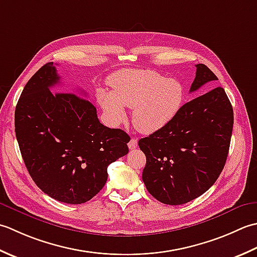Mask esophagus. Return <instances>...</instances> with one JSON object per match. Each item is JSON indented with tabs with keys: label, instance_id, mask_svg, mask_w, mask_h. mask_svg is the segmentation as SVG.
Wrapping results in <instances>:
<instances>
[{
	"label": "esophagus",
	"instance_id": "34e87169",
	"mask_svg": "<svg viewBox=\"0 0 257 257\" xmlns=\"http://www.w3.org/2000/svg\"><path fill=\"white\" fill-rule=\"evenodd\" d=\"M128 148H130V150H134V149L138 148V140H136V139L131 140L128 142Z\"/></svg>",
	"mask_w": 257,
	"mask_h": 257
}]
</instances>
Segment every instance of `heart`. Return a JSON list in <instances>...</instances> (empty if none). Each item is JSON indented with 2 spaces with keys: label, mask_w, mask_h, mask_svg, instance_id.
Listing matches in <instances>:
<instances>
[{
  "label": "heart",
  "mask_w": 257,
  "mask_h": 257,
  "mask_svg": "<svg viewBox=\"0 0 257 257\" xmlns=\"http://www.w3.org/2000/svg\"><path fill=\"white\" fill-rule=\"evenodd\" d=\"M112 92L99 90L97 101L113 123L126 116L124 106L134 108L133 122L141 132L154 133L170 124L185 103V86L152 70H124L109 78Z\"/></svg>",
  "instance_id": "heart-1"
}]
</instances>
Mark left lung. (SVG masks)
Returning a JSON list of instances; mask_svg holds the SVG:
<instances>
[{
    "label": "left lung",
    "instance_id": "left-lung-1",
    "mask_svg": "<svg viewBox=\"0 0 257 257\" xmlns=\"http://www.w3.org/2000/svg\"><path fill=\"white\" fill-rule=\"evenodd\" d=\"M217 77L196 64L190 92ZM234 116L223 87H215L184 104L165 127L139 146L146 156L142 180L152 196L167 205H181L201 196L218 179L227 159Z\"/></svg>",
    "mask_w": 257,
    "mask_h": 257
}]
</instances>
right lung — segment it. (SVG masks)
Segmentation results:
<instances>
[{
  "label": "right lung",
  "instance_id": "1",
  "mask_svg": "<svg viewBox=\"0 0 257 257\" xmlns=\"http://www.w3.org/2000/svg\"><path fill=\"white\" fill-rule=\"evenodd\" d=\"M59 83L53 62L30 78L15 107V134L35 184L56 201L82 204L105 185L107 166L128 153L130 136L99 123L88 99L52 93Z\"/></svg>",
  "mask_w": 257,
  "mask_h": 257
}]
</instances>
